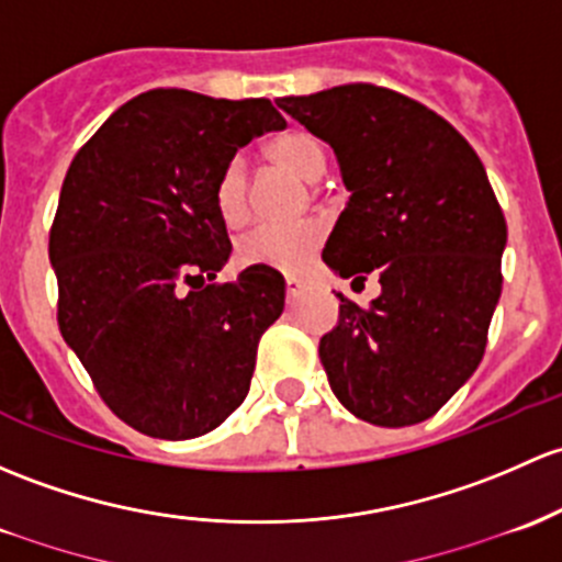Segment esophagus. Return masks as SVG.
<instances>
[{
  "mask_svg": "<svg viewBox=\"0 0 562 562\" xmlns=\"http://www.w3.org/2000/svg\"><path fill=\"white\" fill-rule=\"evenodd\" d=\"M301 288H304V282L299 280V277H285V293L288 299H296L301 293Z\"/></svg>",
  "mask_w": 562,
  "mask_h": 562,
  "instance_id": "34e87169",
  "label": "esophagus"
}]
</instances>
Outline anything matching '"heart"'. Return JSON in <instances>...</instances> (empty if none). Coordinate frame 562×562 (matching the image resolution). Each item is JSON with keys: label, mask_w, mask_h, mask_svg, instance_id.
<instances>
[{"label": "heart", "mask_w": 562, "mask_h": 562, "mask_svg": "<svg viewBox=\"0 0 562 562\" xmlns=\"http://www.w3.org/2000/svg\"><path fill=\"white\" fill-rule=\"evenodd\" d=\"M277 167L288 169L299 180L315 182L326 172V147L315 134L304 128H288L277 134L266 147ZM215 210L223 223L239 226L247 221V172L239 158H232L215 180ZM323 241L321 223H299V226H256L236 239V261L241 266H261L271 271H301Z\"/></svg>", "instance_id": "b5f03b06"}]
</instances>
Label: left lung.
<instances>
[{"label": "left lung", "instance_id": "8db88e82", "mask_svg": "<svg viewBox=\"0 0 562 562\" xmlns=\"http://www.w3.org/2000/svg\"><path fill=\"white\" fill-rule=\"evenodd\" d=\"M326 139L352 193L323 261L363 285L321 339L336 398L371 425L434 417L476 371L501 296L506 221L474 147L434 110L371 82L280 99Z\"/></svg>", "mask_w": 562, "mask_h": 562}]
</instances>
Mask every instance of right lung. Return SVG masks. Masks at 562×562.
I'll return each mask as SVG.
<instances>
[{
	"mask_svg": "<svg viewBox=\"0 0 562 562\" xmlns=\"http://www.w3.org/2000/svg\"><path fill=\"white\" fill-rule=\"evenodd\" d=\"M285 128L269 99L156 88L75 153L50 226L58 328L104 404L153 439H196L250 390L280 271L212 282L232 252L215 180L241 145Z\"/></svg>",
	"mask_w": 562,
	"mask_h": 562,
	"instance_id": "1",
	"label": "right lung"
}]
</instances>
